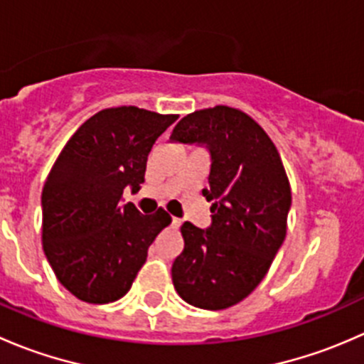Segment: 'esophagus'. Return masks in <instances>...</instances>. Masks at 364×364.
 I'll use <instances>...</instances> for the list:
<instances>
[{"mask_svg":"<svg viewBox=\"0 0 364 364\" xmlns=\"http://www.w3.org/2000/svg\"><path fill=\"white\" fill-rule=\"evenodd\" d=\"M171 225L174 227V229H179V227H181V220L176 218V216H172V223H171Z\"/></svg>","mask_w":364,"mask_h":364,"instance_id":"esophagus-1","label":"esophagus"}]
</instances>
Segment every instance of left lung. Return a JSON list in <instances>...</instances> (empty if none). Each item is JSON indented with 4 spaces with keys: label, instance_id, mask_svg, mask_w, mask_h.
<instances>
[{
    "label": "left lung",
    "instance_id": "left-lung-1",
    "mask_svg": "<svg viewBox=\"0 0 364 364\" xmlns=\"http://www.w3.org/2000/svg\"><path fill=\"white\" fill-rule=\"evenodd\" d=\"M172 141L208 149L211 225L185 222L172 284L188 304L223 310L260 284L287 232L291 186L266 132L237 109L216 105L183 117Z\"/></svg>",
    "mask_w": 364,
    "mask_h": 364
}]
</instances>
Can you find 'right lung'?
I'll list each match as a JSON object with an SVG mask.
<instances>
[{
  "instance_id": "add662e5",
  "label": "right lung",
  "mask_w": 364,
  "mask_h": 364,
  "mask_svg": "<svg viewBox=\"0 0 364 364\" xmlns=\"http://www.w3.org/2000/svg\"><path fill=\"white\" fill-rule=\"evenodd\" d=\"M178 116L123 105L91 116L70 137L42 192V241L68 292L104 304L130 291L149 245L171 223L164 209L124 204L139 192L156 139Z\"/></svg>"
}]
</instances>
